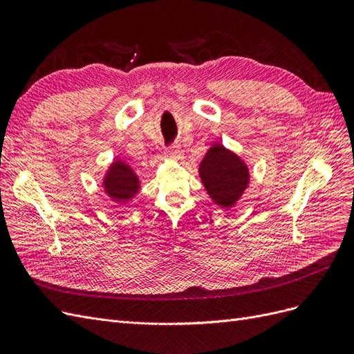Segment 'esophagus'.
<instances>
[{"label":"esophagus","instance_id":"1","mask_svg":"<svg viewBox=\"0 0 354 354\" xmlns=\"http://www.w3.org/2000/svg\"><path fill=\"white\" fill-rule=\"evenodd\" d=\"M165 153L169 156V158H174V159H178L181 156V151H180V146L178 145H171L165 149Z\"/></svg>","mask_w":354,"mask_h":354}]
</instances>
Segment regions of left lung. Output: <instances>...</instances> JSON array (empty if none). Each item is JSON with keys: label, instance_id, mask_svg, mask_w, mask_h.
I'll use <instances>...</instances> for the list:
<instances>
[{"label": "left lung", "instance_id": "8db88e82", "mask_svg": "<svg viewBox=\"0 0 354 354\" xmlns=\"http://www.w3.org/2000/svg\"><path fill=\"white\" fill-rule=\"evenodd\" d=\"M199 176L209 198L223 208L236 203L250 183L248 167L221 145H214L199 165Z\"/></svg>", "mask_w": 354, "mask_h": 354}]
</instances>
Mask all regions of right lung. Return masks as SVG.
Here are the masks:
<instances>
[{
  "label": "right lung",
  "mask_w": 354,
  "mask_h": 354,
  "mask_svg": "<svg viewBox=\"0 0 354 354\" xmlns=\"http://www.w3.org/2000/svg\"><path fill=\"white\" fill-rule=\"evenodd\" d=\"M103 186L106 194L113 201L125 202L137 194L140 181L134 171L122 160H115L104 176Z\"/></svg>",
  "instance_id": "right-lung-1"
}]
</instances>
